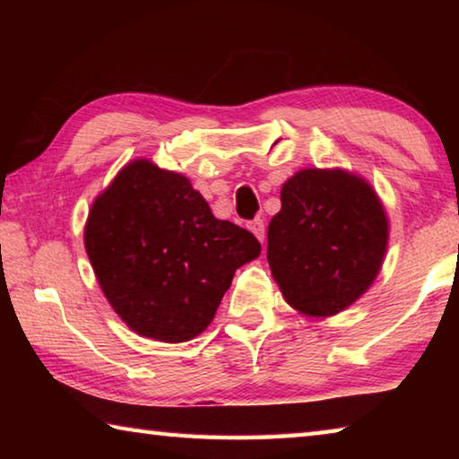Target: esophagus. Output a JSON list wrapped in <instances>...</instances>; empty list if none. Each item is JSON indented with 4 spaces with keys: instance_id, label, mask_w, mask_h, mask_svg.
Here are the masks:
<instances>
[{
    "instance_id": "obj_1",
    "label": "esophagus",
    "mask_w": 459,
    "mask_h": 459,
    "mask_svg": "<svg viewBox=\"0 0 459 459\" xmlns=\"http://www.w3.org/2000/svg\"><path fill=\"white\" fill-rule=\"evenodd\" d=\"M248 230H251L253 235L261 240V243L265 240V222H263V219H255L248 222Z\"/></svg>"
}]
</instances>
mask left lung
<instances>
[{"instance_id": "obj_1", "label": "left lung", "mask_w": 459, "mask_h": 459, "mask_svg": "<svg viewBox=\"0 0 459 459\" xmlns=\"http://www.w3.org/2000/svg\"><path fill=\"white\" fill-rule=\"evenodd\" d=\"M388 221L372 186L346 169L307 168L281 188L269 222L267 261L287 304L312 317L336 316L383 267Z\"/></svg>"}]
</instances>
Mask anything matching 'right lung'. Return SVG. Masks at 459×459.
<instances>
[{"label": "right lung", "mask_w": 459, "mask_h": 459, "mask_svg": "<svg viewBox=\"0 0 459 459\" xmlns=\"http://www.w3.org/2000/svg\"><path fill=\"white\" fill-rule=\"evenodd\" d=\"M84 248L121 320L168 344L204 332L235 271L261 253L251 232L214 219L188 178L150 160L131 161L92 202Z\"/></svg>", "instance_id": "1"}]
</instances>
